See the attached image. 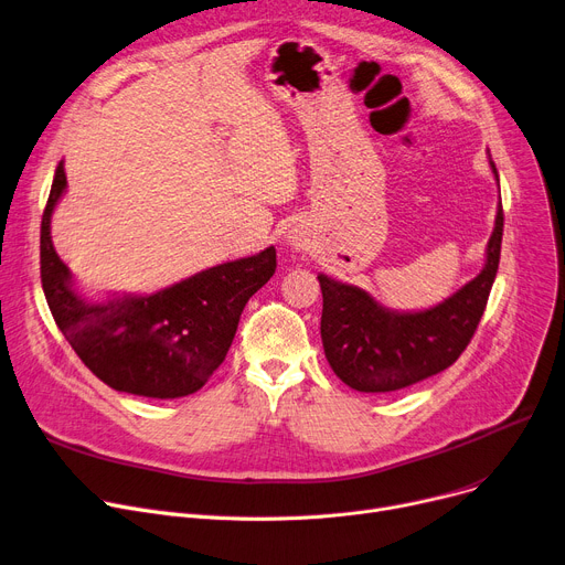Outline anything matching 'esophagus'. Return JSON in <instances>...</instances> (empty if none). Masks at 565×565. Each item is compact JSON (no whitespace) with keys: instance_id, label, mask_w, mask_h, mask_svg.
<instances>
[{"instance_id":"obj_1","label":"esophagus","mask_w":565,"mask_h":565,"mask_svg":"<svg viewBox=\"0 0 565 565\" xmlns=\"http://www.w3.org/2000/svg\"><path fill=\"white\" fill-rule=\"evenodd\" d=\"M294 246H296V244H294Z\"/></svg>"}]
</instances>
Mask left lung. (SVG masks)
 Wrapping results in <instances>:
<instances>
[{"instance_id":"8db88e82","label":"left lung","mask_w":565,"mask_h":565,"mask_svg":"<svg viewBox=\"0 0 565 565\" xmlns=\"http://www.w3.org/2000/svg\"><path fill=\"white\" fill-rule=\"evenodd\" d=\"M490 166L497 178L492 161ZM502 232L504 210L500 205L483 271L424 312H392L364 289L319 276L323 294L321 342L338 379L358 392H394L454 364L468 349L483 317L500 267Z\"/></svg>"}]
</instances>
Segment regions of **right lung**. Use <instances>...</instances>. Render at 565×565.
I'll return each instance as SVG.
<instances>
[{
	"mask_svg": "<svg viewBox=\"0 0 565 565\" xmlns=\"http://www.w3.org/2000/svg\"><path fill=\"white\" fill-rule=\"evenodd\" d=\"M65 184L58 161L41 223V280L63 338L118 392L152 399L198 392L225 360L248 298L276 274V248L218 264L150 296L88 303L75 294L50 237Z\"/></svg>",
	"mask_w": 565,
	"mask_h": 565,
	"instance_id": "right-lung-1",
	"label": "right lung"
}]
</instances>
